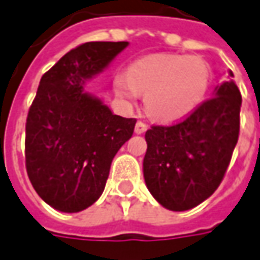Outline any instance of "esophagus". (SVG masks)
Returning <instances> with one entry per match:
<instances>
[{
    "label": "esophagus",
    "mask_w": 260,
    "mask_h": 260,
    "mask_svg": "<svg viewBox=\"0 0 260 260\" xmlns=\"http://www.w3.org/2000/svg\"><path fill=\"white\" fill-rule=\"evenodd\" d=\"M147 129H148V125H147V123H144V122H137V125H135V132H137V134H144Z\"/></svg>",
    "instance_id": "obj_1"
}]
</instances>
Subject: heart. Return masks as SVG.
Wrapping results in <instances>:
<instances>
[{
	"label": "heart",
	"instance_id": "b5f03b06",
	"mask_svg": "<svg viewBox=\"0 0 260 260\" xmlns=\"http://www.w3.org/2000/svg\"><path fill=\"white\" fill-rule=\"evenodd\" d=\"M211 74L198 56L164 53L142 58L129 68L128 77L119 75L115 90L128 102L145 94V110L152 119L172 123L187 118L204 102Z\"/></svg>",
	"mask_w": 260,
	"mask_h": 260
}]
</instances>
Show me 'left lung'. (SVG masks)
<instances>
[{
    "label": "left lung",
    "instance_id": "1",
    "mask_svg": "<svg viewBox=\"0 0 260 260\" xmlns=\"http://www.w3.org/2000/svg\"><path fill=\"white\" fill-rule=\"evenodd\" d=\"M240 106L237 85L224 81L186 119L145 132L144 179L164 208H193L220 186L239 140Z\"/></svg>",
    "mask_w": 260,
    "mask_h": 260
}]
</instances>
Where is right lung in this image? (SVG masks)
I'll return each instance as SVG.
<instances>
[{
	"label": "right lung",
	"instance_id": "1",
	"mask_svg": "<svg viewBox=\"0 0 260 260\" xmlns=\"http://www.w3.org/2000/svg\"><path fill=\"white\" fill-rule=\"evenodd\" d=\"M128 42H87L42 75L26 120V170L48 205L78 212L103 193L113 157L134 134V118L113 115L83 91Z\"/></svg>",
	"mask_w": 260,
	"mask_h": 260
}]
</instances>
